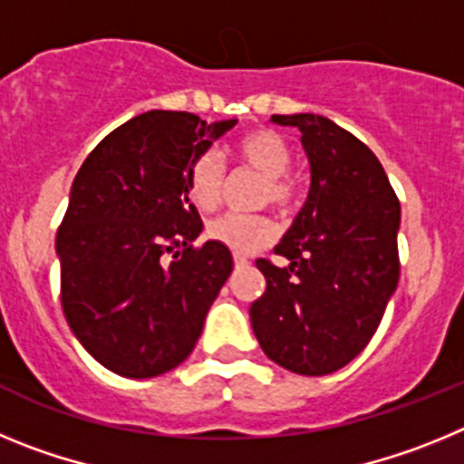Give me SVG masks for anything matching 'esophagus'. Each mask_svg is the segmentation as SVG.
Listing matches in <instances>:
<instances>
[{
	"label": "esophagus",
	"mask_w": 464,
	"mask_h": 464,
	"mask_svg": "<svg viewBox=\"0 0 464 464\" xmlns=\"http://www.w3.org/2000/svg\"><path fill=\"white\" fill-rule=\"evenodd\" d=\"M235 265L237 267H246V265H248V257L241 256V253H235Z\"/></svg>",
	"instance_id": "1"
}]
</instances>
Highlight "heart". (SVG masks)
<instances>
[{"label": "heart", "instance_id": "1", "mask_svg": "<svg viewBox=\"0 0 464 464\" xmlns=\"http://www.w3.org/2000/svg\"><path fill=\"white\" fill-rule=\"evenodd\" d=\"M237 158L265 176V199L285 208L295 202V186L285 171L293 165V150L281 134L272 130H256L246 134L235 146ZM188 197L199 208H211L218 202L223 188V162L218 153H204L195 158L188 169ZM276 223L267 216L223 213L207 227L208 239L227 246L235 253H256L276 239Z\"/></svg>", "mask_w": 464, "mask_h": 464}]
</instances>
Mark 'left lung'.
Masks as SVG:
<instances>
[{
    "mask_svg": "<svg viewBox=\"0 0 464 464\" xmlns=\"http://www.w3.org/2000/svg\"><path fill=\"white\" fill-rule=\"evenodd\" d=\"M297 127L309 158L304 207L274 253L257 260L267 290L251 304L265 355L295 374L342 370L374 337L400 278V202L376 155L315 113L272 116Z\"/></svg>",
    "mask_w": 464,
    "mask_h": 464,
    "instance_id": "1",
    "label": "left lung"
}]
</instances>
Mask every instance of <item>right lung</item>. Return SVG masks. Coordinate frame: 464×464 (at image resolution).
Here are the masks:
<instances>
[{"label": "right lung", "mask_w": 464, "mask_h": 464, "mask_svg": "<svg viewBox=\"0 0 464 464\" xmlns=\"http://www.w3.org/2000/svg\"><path fill=\"white\" fill-rule=\"evenodd\" d=\"M235 125L146 111L102 139L73 179L55 239L63 311L113 374L150 379L179 367L232 274L227 246L192 248L202 218L186 181L195 158Z\"/></svg>", "instance_id": "add662e5"}]
</instances>
